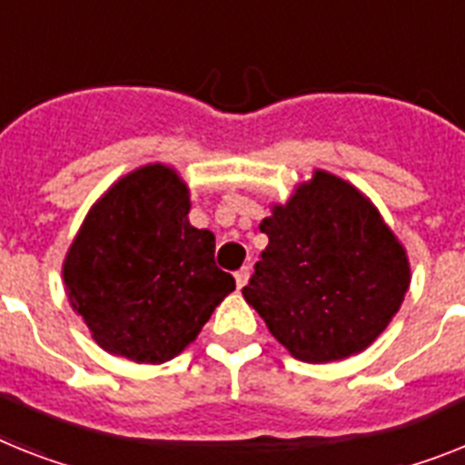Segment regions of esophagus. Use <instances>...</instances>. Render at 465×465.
Masks as SVG:
<instances>
[{
  "instance_id": "obj_1",
  "label": "esophagus",
  "mask_w": 465,
  "mask_h": 465,
  "mask_svg": "<svg viewBox=\"0 0 465 465\" xmlns=\"http://www.w3.org/2000/svg\"><path fill=\"white\" fill-rule=\"evenodd\" d=\"M248 276H251V267H241L236 274H233V279H236V286L243 288L245 283H248Z\"/></svg>"
}]
</instances>
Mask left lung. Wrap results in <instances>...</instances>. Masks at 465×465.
Here are the masks:
<instances>
[{
	"label": "left lung",
	"mask_w": 465,
	"mask_h": 465,
	"mask_svg": "<svg viewBox=\"0 0 465 465\" xmlns=\"http://www.w3.org/2000/svg\"><path fill=\"white\" fill-rule=\"evenodd\" d=\"M260 232L269 245L243 298L300 361L326 364L366 350L407 295L404 245L376 205L335 174L314 170Z\"/></svg>",
	"instance_id": "left-lung-1"
}]
</instances>
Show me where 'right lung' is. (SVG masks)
Wrapping results in <instances>:
<instances>
[{"mask_svg":"<svg viewBox=\"0 0 465 465\" xmlns=\"http://www.w3.org/2000/svg\"><path fill=\"white\" fill-rule=\"evenodd\" d=\"M189 210V186L155 163L118 179L82 222L65 292L106 352L163 364L236 288L214 264V233L191 226Z\"/></svg>","mask_w":465,"mask_h":465,"instance_id":"1","label":"right lung"}]
</instances>
